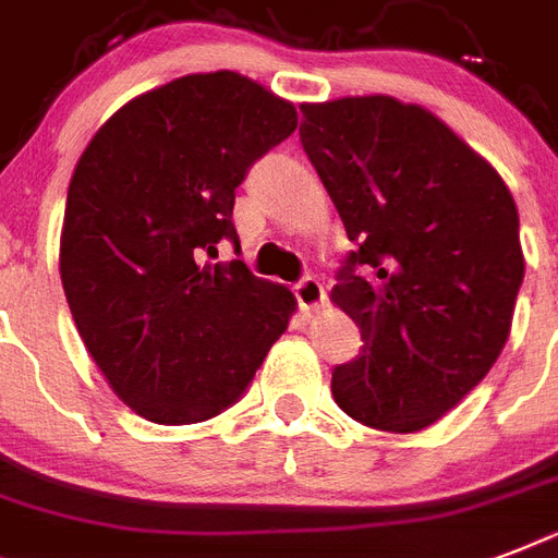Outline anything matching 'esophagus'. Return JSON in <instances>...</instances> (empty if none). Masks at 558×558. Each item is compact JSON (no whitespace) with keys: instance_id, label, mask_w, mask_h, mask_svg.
Segmentation results:
<instances>
[{"instance_id":"esophagus-1","label":"esophagus","mask_w":558,"mask_h":558,"mask_svg":"<svg viewBox=\"0 0 558 558\" xmlns=\"http://www.w3.org/2000/svg\"><path fill=\"white\" fill-rule=\"evenodd\" d=\"M295 298L301 310H315L324 304V283L318 278H304L295 283Z\"/></svg>"}]
</instances>
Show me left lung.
<instances>
[{
  "label": "left lung",
  "mask_w": 558,
  "mask_h": 558,
  "mask_svg": "<svg viewBox=\"0 0 558 558\" xmlns=\"http://www.w3.org/2000/svg\"><path fill=\"white\" fill-rule=\"evenodd\" d=\"M301 109V144L356 243L330 298L365 344L332 371V397L371 428L420 432L507 344L524 280L519 208L428 109L390 95Z\"/></svg>",
  "instance_id": "left-lung-1"
}]
</instances>
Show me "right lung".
Segmentation results:
<instances>
[{"instance_id":"right-lung-1","label":"right lung","mask_w":558,"mask_h":558,"mask_svg":"<svg viewBox=\"0 0 558 558\" xmlns=\"http://www.w3.org/2000/svg\"><path fill=\"white\" fill-rule=\"evenodd\" d=\"M295 126V107L243 74H185L124 104L77 159L65 301L109 388L144 420L202 423L234 405L289 327L287 287L205 257L236 243L234 191Z\"/></svg>"}]
</instances>
